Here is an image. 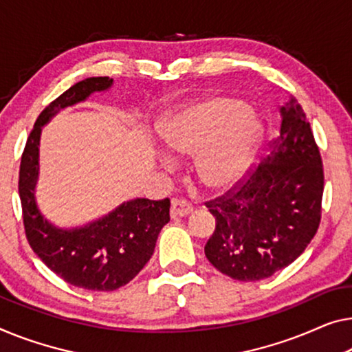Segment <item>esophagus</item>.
Returning <instances> with one entry per match:
<instances>
[{"instance_id":"1","label":"esophagus","mask_w":352,"mask_h":352,"mask_svg":"<svg viewBox=\"0 0 352 352\" xmlns=\"http://www.w3.org/2000/svg\"><path fill=\"white\" fill-rule=\"evenodd\" d=\"M192 212V206L185 199H174L170 206V217L172 218H182L186 217Z\"/></svg>"}]
</instances>
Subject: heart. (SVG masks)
<instances>
[{"instance_id": "1", "label": "heart", "mask_w": 352, "mask_h": 352, "mask_svg": "<svg viewBox=\"0 0 352 352\" xmlns=\"http://www.w3.org/2000/svg\"><path fill=\"white\" fill-rule=\"evenodd\" d=\"M246 102L218 96L194 104L167 118L160 128L164 148L194 155V172L210 190H221L242 178L258 150L261 126Z\"/></svg>"}]
</instances>
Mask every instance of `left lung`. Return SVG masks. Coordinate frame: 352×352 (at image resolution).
Wrapping results in <instances>:
<instances>
[{
	"instance_id": "8db88e82",
	"label": "left lung",
	"mask_w": 352,
	"mask_h": 352,
	"mask_svg": "<svg viewBox=\"0 0 352 352\" xmlns=\"http://www.w3.org/2000/svg\"><path fill=\"white\" fill-rule=\"evenodd\" d=\"M281 117L269 158L206 202L217 219L207 259L239 281L264 280L292 264L321 223L324 169L310 122L296 99Z\"/></svg>"
}]
</instances>
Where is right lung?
Masks as SVG:
<instances>
[{
	"instance_id": "obj_1",
	"label": "right lung",
	"mask_w": 352,
	"mask_h": 352,
	"mask_svg": "<svg viewBox=\"0 0 352 352\" xmlns=\"http://www.w3.org/2000/svg\"><path fill=\"white\" fill-rule=\"evenodd\" d=\"M112 82L109 77L85 78L42 110L26 140L19 172L22 218L30 246L52 272L88 291H115L128 285L150 261L161 229L170 219L169 197L134 199L85 228L67 230L52 226L36 207L41 126L93 91L107 90Z\"/></svg>"
}]
</instances>
